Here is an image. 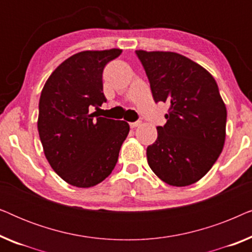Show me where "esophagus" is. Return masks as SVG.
<instances>
[{"mask_svg":"<svg viewBox=\"0 0 252 252\" xmlns=\"http://www.w3.org/2000/svg\"><path fill=\"white\" fill-rule=\"evenodd\" d=\"M140 125H141V122H134V123H130V124H129L130 128H135V127L140 126Z\"/></svg>","mask_w":252,"mask_h":252,"instance_id":"1","label":"esophagus"}]
</instances>
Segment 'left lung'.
<instances>
[{
    "label": "left lung",
    "instance_id": "8db88e82",
    "mask_svg": "<svg viewBox=\"0 0 252 252\" xmlns=\"http://www.w3.org/2000/svg\"><path fill=\"white\" fill-rule=\"evenodd\" d=\"M155 102L170 105L166 124L147 148L148 164L160 180L185 187L202 179L221 154L227 111L215 78L171 51H135Z\"/></svg>",
    "mask_w": 252,
    "mask_h": 252
}]
</instances>
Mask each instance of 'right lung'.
I'll list each match as a JSON object with an SVG mask.
<instances>
[{
  "label": "right lung",
  "instance_id": "right-lung-1",
  "mask_svg": "<svg viewBox=\"0 0 252 252\" xmlns=\"http://www.w3.org/2000/svg\"><path fill=\"white\" fill-rule=\"evenodd\" d=\"M120 49L81 51L55 70L41 92L37 129L53 170L79 188L96 186L115 168L129 125L98 117L106 98L102 74Z\"/></svg>",
  "mask_w": 252,
  "mask_h": 252
}]
</instances>
